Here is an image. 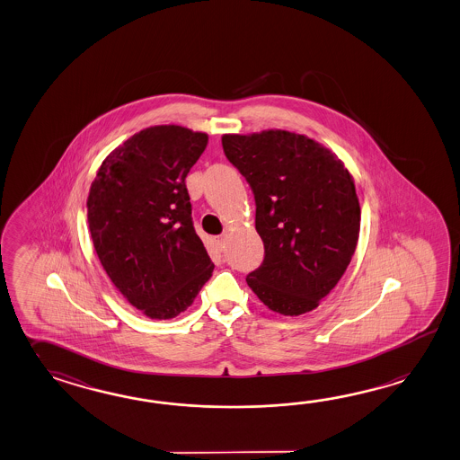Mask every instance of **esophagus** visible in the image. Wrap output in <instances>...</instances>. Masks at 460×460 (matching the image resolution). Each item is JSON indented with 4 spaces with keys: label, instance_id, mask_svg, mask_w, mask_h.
<instances>
[{
    "label": "esophagus",
    "instance_id": "esophagus-1",
    "mask_svg": "<svg viewBox=\"0 0 460 460\" xmlns=\"http://www.w3.org/2000/svg\"><path fill=\"white\" fill-rule=\"evenodd\" d=\"M216 244H217V247H219V249H221V251H225V247H226L225 235H217V237H216Z\"/></svg>",
    "mask_w": 460,
    "mask_h": 460
}]
</instances>
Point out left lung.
<instances>
[{"mask_svg":"<svg viewBox=\"0 0 460 460\" xmlns=\"http://www.w3.org/2000/svg\"><path fill=\"white\" fill-rule=\"evenodd\" d=\"M226 156L251 184L266 257L247 276L259 300L296 317L320 305L355 254L361 209L337 155L287 130L225 133Z\"/></svg>","mask_w":460,"mask_h":460,"instance_id":"1","label":"left lung"}]
</instances>
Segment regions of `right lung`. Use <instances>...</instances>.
Instances as JSON below:
<instances>
[{
    "instance_id": "add662e5",
    "label": "right lung",
    "mask_w": 460,
    "mask_h": 460,
    "mask_svg": "<svg viewBox=\"0 0 460 460\" xmlns=\"http://www.w3.org/2000/svg\"><path fill=\"white\" fill-rule=\"evenodd\" d=\"M208 133L155 125L103 160L87 196L93 249L115 288L152 320L194 302L215 264L194 231L184 184Z\"/></svg>"
}]
</instances>
